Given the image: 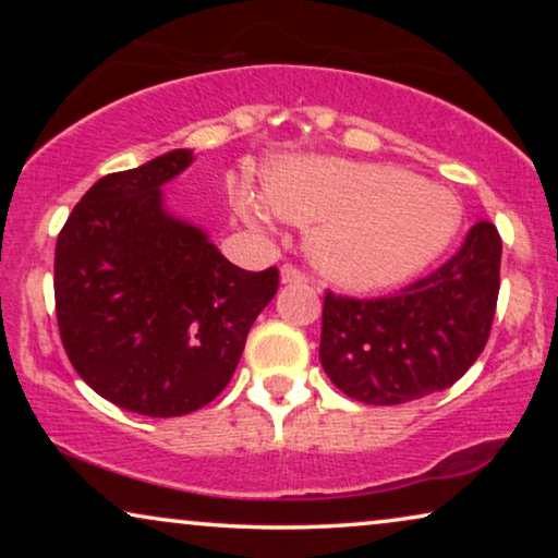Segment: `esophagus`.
<instances>
[{
  "label": "esophagus",
  "mask_w": 558,
  "mask_h": 558,
  "mask_svg": "<svg viewBox=\"0 0 558 558\" xmlns=\"http://www.w3.org/2000/svg\"><path fill=\"white\" fill-rule=\"evenodd\" d=\"M281 281H284V284H300V281H307V277H304L302 269L287 264V266H281Z\"/></svg>",
  "instance_id": "obj_1"
}]
</instances>
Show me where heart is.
I'll return each mask as SVG.
<instances>
[{"mask_svg": "<svg viewBox=\"0 0 558 558\" xmlns=\"http://www.w3.org/2000/svg\"><path fill=\"white\" fill-rule=\"evenodd\" d=\"M269 203L312 235V256L327 277L353 289L409 279L454 239L462 205L447 187L391 165L302 159L269 178ZM239 208L256 218V203L239 190Z\"/></svg>", "mask_w": 558, "mask_h": 558, "instance_id": "obj_1", "label": "heart"}]
</instances>
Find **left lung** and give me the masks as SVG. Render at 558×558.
I'll use <instances>...</instances> for the list:
<instances>
[{"label": "left lung", "mask_w": 558, "mask_h": 558, "mask_svg": "<svg viewBox=\"0 0 558 558\" xmlns=\"http://www.w3.org/2000/svg\"><path fill=\"white\" fill-rule=\"evenodd\" d=\"M500 254L498 228L480 220L452 258L396 294L357 300L327 289L319 363L332 384L371 407L457 384L490 338Z\"/></svg>", "instance_id": "obj_1"}]
</instances>
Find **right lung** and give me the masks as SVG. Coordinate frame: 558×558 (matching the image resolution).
Masks as SVG:
<instances>
[{
    "label": "right lung",
    "mask_w": 558,
    "mask_h": 558,
    "mask_svg": "<svg viewBox=\"0 0 558 558\" xmlns=\"http://www.w3.org/2000/svg\"><path fill=\"white\" fill-rule=\"evenodd\" d=\"M193 162L174 149L96 182L56 243V315L73 368L106 401L182 416L228 386L279 269L246 271L172 218L162 185Z\"/></svg>",
    "instance_id": "1"
}]
</instances>
